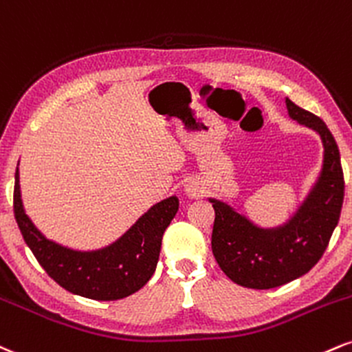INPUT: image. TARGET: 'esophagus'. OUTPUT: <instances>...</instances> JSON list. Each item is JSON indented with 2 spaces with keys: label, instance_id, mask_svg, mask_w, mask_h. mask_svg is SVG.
I'll use <instances>...</instances> for the list:
<instances>
[{
  "label": "esophagus",
  "instance_id": "esophagus-1",
  "mask_svg": "<svg viewBox=\"0 0 352 352\" xmlns=\"http://www.w3.org/2000/svg\"><path fill=\"white\" fill-rule=\"evenodd\" d=\"M184 192H186V196L194 199V197L202 196V192H204V188H202L199 181H188V183L184 184Z\"/></svg>",
  "mask_w": 352,
  "mask_h": 352
}]
</instances>
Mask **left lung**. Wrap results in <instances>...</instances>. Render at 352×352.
Segmentation results:
<instances>
[{"label": "left lung", "mask_w": 352, "mask_h": 352, "mask_svg": "<svg viewBox=\"0 0 352 352\" xmlns=\"http://www.w3.org/2000/svg\"><path fill=\"white\" fill-rule=\"evenodd\" d=\"M290 118L311 128L323 142V166L295 214L276 227H260L224 201L209 197L216 210L212 254L234 283L268 290L308 274L323 257L344 199V176L334 136L311 111L285 100Z\"/></svg>", "instance_id": "obj_1"}]
</instances>
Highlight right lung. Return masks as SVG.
I'll use <instances>...</instances> for the list:
<instances>
[{
  "instance_id": "1",
  "label": "right lung",
  "mask_w": 352,
  "mask_h": 352,
  "mask_svg": "<svg viewBox=\"0 0 352 352\" xmlns=\"http://www.w3.org/2000/svg\"><path fill=\"white\" fill-rule=\"evenodd\" d=\"M179 199L151 206L122 237L97 250H76L51 241L32 224L21 199L19 171L14 175V217L24 242L54 282L74 295L111 301L133 295L155 274L161 239L176 216Z\"/></svg>"
}]
</instances>
